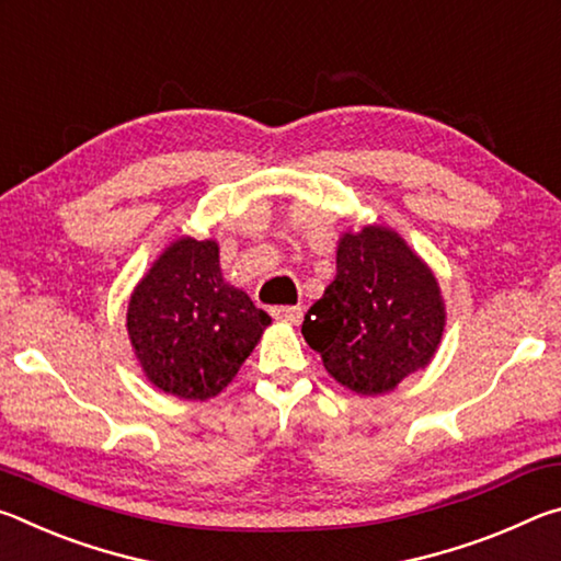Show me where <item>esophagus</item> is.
I'll list each match as a JSON object with an SVG mask.
<instances>
[{
	"label": "esophagus",
	"mask_w": 561,
	"mask_h": 561,
	"mask_svg": "<svg viewBox=\"0 0 561 561\" xmlns=\"http://www.w3.org/2000/svg\"><path fill=\"white\" fill-rule=\"evenodd\" d=\"M272 317L284 321V324L297 327L304 317V311H301V307H277V309H272Z\"/></svg>",
	"instance_id": "obj_1"
}]
</instances>
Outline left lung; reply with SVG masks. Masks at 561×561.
Returning a JSON list of instances; mask_svg holds the SVG:
<instances>
[{
  "instance_id": "1",
  "label": "left lung",
  "mask_w": 561,
  "mask_h": 561,
  "mask_svg": "<svg viewBox=\"0 0 561 561\" xmlns=\"http://www.w3.org/2000/svg\"><path fill=\"white\" fill-rule=\"evenodd\" d=\"M445 299L421 254L386 225L341 232L336 277L304 314V341L348 391L383 396L433 360Z\"/></svg>"
}]
</instances>
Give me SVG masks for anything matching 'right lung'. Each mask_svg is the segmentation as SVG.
<instances>
[{
    "label": "right lung",
    "mask_w": 561,
    "mask_h": 561,
    "mask_svg": "<svg viewBox=\"0 0 561 561\" xmlns=\"http://www.w3.org/2000/svg\"><path fill=\"white\" fill-rule=\"evenodd\" d=\"M272 324L225 282L213 237H178L133 287L126 329L140 371L183 401L222 393Z\"/></svg>",
    "instance_id": "right-lung-1"
}]
</instances>
